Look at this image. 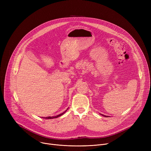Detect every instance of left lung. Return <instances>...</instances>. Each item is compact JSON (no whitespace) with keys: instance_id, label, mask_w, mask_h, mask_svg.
I'll return each mask as SVG.
<instances>
[{"instance_id":"left-lung-1","label":"left lung","mask_w":151,"mask_h":151,"mask_svg":"<svg viewBox=\"0 0 151 151\" xmlns=\"http://www.w3.org/2000/svg\"><path fill=\"white\" fill-rule=\"evenodd\" d=\"M102 116H105V117H108V116H105V115H104V114H101Z\"/></svg>"}]
</instances>
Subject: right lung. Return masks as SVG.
<instances>
[{
  "mask_svg": "<svg viewBox=\"0 0 151 151\" xmlns=\"http://www.w3.org/2000/svg\"><path fill=\"white\" fill-rule=\"evenodd\" d=\"M67 109H68V108L67 109V110L66 111H65V112H63V113H62V114H59V115H58V116H52V117H51V116H50V117H44V119H54V118H57V117H59V116H62V115H63V114H64L67 111Z\"/></svg>",
  "mask_w": 151,
  "mask_h": 151,
  "instance_id": "1",
  "label": "right lung"
}]
</instances>
